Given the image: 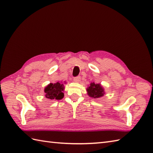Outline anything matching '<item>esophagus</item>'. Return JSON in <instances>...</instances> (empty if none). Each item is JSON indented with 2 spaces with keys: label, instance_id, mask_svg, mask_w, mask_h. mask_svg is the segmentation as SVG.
<instances>
[{
  "label": "esophagus",
  "instance_id": "1",
  "mask_svg": "<svg viewBox=\"0 0 153 153\" xmlns=\"http://www.w3.org/2000/svg\"><path fill=\"white\" fill-rule=\"evenodd\" d=\"M81 79V77L80 76H77V77H75L74 78V82H79V81Z\"/></svg>",
  "mask_w": 153,
  "mask_h": 153
}]
</instances>
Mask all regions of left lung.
Returning a JSON list of instances; mask_svg holds the SVG:
<instances>
[{
    "instance_id": "left-lung-1",
    "label": "left lung",
    "mask_w": 153,
    "mask_h": 153,
    "mask_svg": "<svg viewBox=\"0 0 153 153\" xmlns=\"http://www.w3.org/2000/svg\"><path fill=\"white\" fill-rule=\"evenodd\" d=\"M87 94L90 97L94 99H97L101 97L105 94V91L101 85L99 83H95L94 82L90 84V85L87 89Z\"/></svg>"
}]
</instances>
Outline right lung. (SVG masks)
<instances>
[{"label": "right lung", "mask_w": 153, "mask_h": 153, "mask_svg": "<svg viewBox=\"0 0 153 153\" xmlns=\"http://www.w3.org/2000/svg\"><path fill=\"white\" fill-rule=\"evenodd\" d=\"M64 87L62 83L59 82L56 83H51L45 89V97L51 100H60L64 97Z\"/></svg>", "instance_id": "obj_1"}]
</instances>
